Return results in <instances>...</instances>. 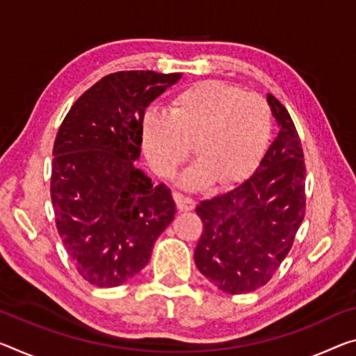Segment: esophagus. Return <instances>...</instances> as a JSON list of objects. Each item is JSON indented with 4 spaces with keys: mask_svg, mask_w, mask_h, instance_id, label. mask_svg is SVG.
I'll use <instances>...</instances> for the list:
<instances>
[{
    "mask_svg": "<svg viewBox=\"0 0 356 356\" xmlns=\"http://www.w3.org/2000/svg\"><path fill=\"white\" fill-rule=\"evenodd\" d=\"M174 200H176V204L177 209L182 212H187V211H193L195 209V200L190 198V196H185L182 193H174Z\"/></svg>",
    "mask_w": 356,
    "mask_h": 356,
    "instance_id": "obj_1",
    "label": "esophagus"
}]
</instances>
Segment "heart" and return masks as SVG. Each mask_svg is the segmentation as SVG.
<instances>
[{
  "instance_id": "heart-1",
  "label": "heart",
  "mask_w": 356,
  "mask_h": 356,
  "mask_svg": "<svg viewBox=\"0 0 356 356\" xmlns=\"http://www.w3.org/2000/svg\"><path fill=\"white\" fill-rule=\"evenodd\" d=\"M273 115L255 93L218 81H204L171 99L169 114L149 112L143 120V147L160 177L171 179L190 156L198 161L182 176L196 188L216 180L239 182L257 168L268 149Z\"/></svg>"
}]
</instances>
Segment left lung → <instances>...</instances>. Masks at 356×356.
I'll list each match as a JSON object with an SVG mask.
<instances>
[{"instance_id": "obj_1", "label": "left lung", "mask_w": 356, "mask_h": 356, "mask_svg": "<svg viewBox=\"0 0 356 356\" xmlns=\"http://www.w3.org/2000/svg\"><path fill=\"white\" fill-rule=\"evenodd\" d=\"M279 134L257 171L238 187L196 206L202 234L200 273L218 290L242 295L266 285L284 261L306 213V165L289 111L268 93Z\"/></svg>"}]
</instances>
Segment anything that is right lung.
Here are the masks:
<instances>
[{
  "label": "right lung",
  "instance_id": "right-lung-1",
  "mask_svg": "<svg viewBox=\"0 0 356 356\" xmlns=\"http://www.w3.org/2000/svg\"><path fill=\"white\" fill-rule=\"evenodd\" d=\"M180 76L112 72L72 104L56 133L50 177L55 223L88 284L112 289L134 277L172 222L171 190L152 184L134 160L145 109Z\"/></svg>",
  "mask_w": 356,
  "mask_h": 356
}]
</instances>
